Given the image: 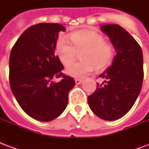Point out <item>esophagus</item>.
Wrapping results in <instances>:
<instances>
[{"label":"esophagus","instance_id":"34e87169","mask_svg":"<svg viewBox=\"0 0 149 149\" xmlns=\"http://www.w3.org/2000/svg\"><path fill=\"white\" fill-rule=\"evenodd\" d=\"M75 82H76V84H80L83 82V80H82V79H79V78H76V79H75Z\"/></svg>","mask_w":149,"mask_h":149}]
</instances>
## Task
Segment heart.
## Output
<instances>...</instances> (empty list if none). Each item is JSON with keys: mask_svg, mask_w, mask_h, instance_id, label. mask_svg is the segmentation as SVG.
<instances>
[{"mask_svg": "<svg viewBox=\"0 0 149 149\" xmlns=\"http://www.w3.org/2000/svg\"><path fill=\"white\" fill-rule=\"evenodd\" d=\"M69 43L61 38L56 45V53L61 63L68 66L74 61L78 53L81 52V62L70 65L67 74L73 77H83L91 72L103 70L111 64L115 55L112 44L104 40L99 33L81 30L70 34Z\"/></svg>", "mask_w": 149, "mask_h": 149, "instance_id": "1", "label": "heart"}]
</instances>
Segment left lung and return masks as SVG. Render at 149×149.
Wrapping results in <instances>:
<instances>
[{
  "mask_svg": "<svg viewBox=\"0 0 149 149\" xmlns=\"http://www.w3.org/2000/svg\"><path fill=\"white\" fill-rule=\"evenodd\" d=\"M101 30L109 37L116 54L112 65L99 77L97 89L88 96L91 110L100 118L115 120L133 106L141 93L144 69L143 53L137 41L118 24H105Z\"/></svg>",
  "mask_w": 149,
  "mask_h": 149,
  "instance_id": "left-lung-1",
  "label": "left lung"
}]
</instances>
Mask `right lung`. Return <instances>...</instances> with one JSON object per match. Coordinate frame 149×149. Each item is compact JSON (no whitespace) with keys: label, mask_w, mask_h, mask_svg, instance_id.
<instances>
[{"label":"right lung","mask_w":149,"mask_h":149,"mask_svg":"<svg viewBox=\"0 0 149 149\" xmlns=\"http://www.w3.org/2000/svg\"><path fill=\"white\" fill-rule=\"evenodd\" d=\"M65 28L55 23H40L21 34L9 56V84L22 109L32 118L50 121L61 114L75 81L63 74L64 66L55 55L59 32ZM62 78L59 82L52 81Z\"/></svg>","instance_id":"add662e5"}]
</instances>
